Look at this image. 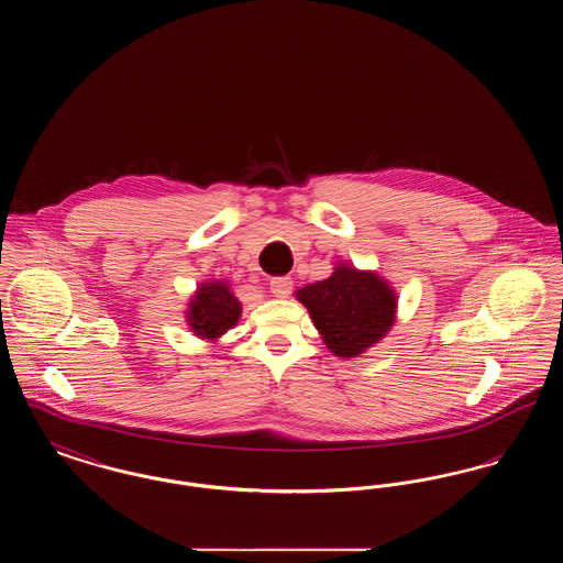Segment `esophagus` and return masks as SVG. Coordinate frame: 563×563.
<instances>
[{
  "label": "esophagus",
  "mask_w": 563,
  "mask_h": 563,
  "mask_svg": "<svg viewBox=\"0 0 563 563\" xmlns=\"http://www.w3.org/2000/svg\"><path fill=\"white\" fill-rule=\"evenodd\" d=\"M294 289V280L289 276H276L269 280V291L274 297H287Z\"/></svg>",
  "instance_id": "obj_1"
}]
</instances>
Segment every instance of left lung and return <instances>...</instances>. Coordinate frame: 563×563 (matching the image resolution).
<instances>
[{
  "mask_svg": "<svg viewBox=\"0 0 563 563\" xmlns=\"http://www.w3.org/2000/svg\"><path fill=\"white\" fill-rule=\"evenodd\" d=\"M295 299L306 306L322 344L333 356L354 358L382 342L397 321V291L374 269L338 262L329 278L303 285Z\"/></svg>",
  "mask_w": 563,
  "mask_h": 563,
  "instance_id": "obj_1",
  "label": "left lung"
}]
</instances>
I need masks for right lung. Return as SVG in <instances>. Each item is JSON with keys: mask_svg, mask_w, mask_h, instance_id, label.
<instances>
[{"mask_svg": "<svg viewBox=\"0 0 563 563\" xmlns=\"http://www.w3.org/2000/svg\"><path fill=\"white\" fill-rule=\"evenodd\" d=\"M241 299L234 295L228 280L214 278L196 287L186 308L188 329L200 340L217 344L230 329L239 324Z\"/></svg>", "mask_w": 563, "mask_h": 563, "instance_id": "obj_1", "label": "right lung"}]
</instances>
